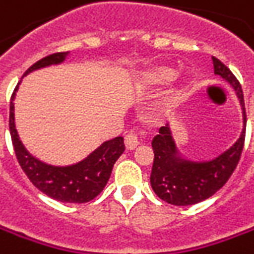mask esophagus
<instances>
[{"label": "esophagus", "instance_id": "esophagus-1", "mask_svg": "<svg viewBox=\"0 0 254 254\" xmlns=\"http://www.w3.org/2000/svg\"><path fill=\"white\" fill-rule=\"evenodd\" d=\"M125 146H127V150H133L139 146V133L136 132H129V133L125 136Z\"/></svg>", "mask_w": 254, "mask_h": 254}]
</instances>
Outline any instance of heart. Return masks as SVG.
Segmentation results:
<instances>
[{"label":"heart","instance_id":"1","mask_svg":"<svg viewBox=\"0 0 254 254\" xmlns=\"http://www.w3.org/2000/svg\"><path fill=\"white\" fill-rule=\"evenodd\" d=\"M175 76V70L171 66L157 65L141 70L139 75V86L143 90H156L168 84Z\"/></svg>","mask_w":254,"mask_h":254}]
</instances>
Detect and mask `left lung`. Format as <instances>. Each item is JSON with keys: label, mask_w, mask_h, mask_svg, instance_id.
Instances as JSON below:
<instances>
[{"label": "left lung", "mask_w": 254, "mask_h": 254, "mask_svg": "<svg viewBox=\"0 0 254 254\" xmlns=\"http://www.w3.org/2000/svg\"><path fill=\"white\" fill-rule=\"evenodd\" d=\"M214 73L228 82L242 107L243 129L239 139L227 151L208 161H192L179 154L170 125L160 127L151 141L154 163L150 184L157 196L174 206H190L211 197L227 184L239 163L245 143L246 111L243 91L238 79L220 60L213 57Z\"/></svg>", "instance_id": "obj_1"}]
</instances>
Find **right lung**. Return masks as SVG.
<instances>
[{"label": "right lung", "mask_w": 254, "mask_h": 254, "mask_svg": "<svg viewBox=\"0 0 254 254\" xmlns=\"http://www.w3.org/2000/svg\"><path fill=\"white\" fill-rule=\"evenodd\" d=\"M69 53H55L41 58L40 61L33 64L25 72V76L33 70L46 68L50 65H58L65 61ZM19 89L11 97L9 105V132H11L12 144L18 158L19 165L30 179L33 185L40 192L50 196L51 199L62 203H86L98 196L107 185L111 177V171L115 161L121 157L125 150L124 137H114L111 140L104 141L100 147L91 151L84 160L72 165L57 167L40 161L33 157L25 149L23 143L19 139L18 130L15 127V114H13V100Z\"/></svg>", "instance_id": "1"}]
</instances>
